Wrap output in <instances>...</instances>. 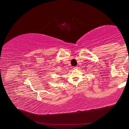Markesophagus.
Segmentation results:
<instances>
[{
  "mask_svg": "<svg viewBox=\"0 0 129 129\" xmlns=\"http://www.w3.org/2000/svg\"><path fill=\"white\" fill-rule=\"evenodd\" d=\"M77 68H78V67L77 66H76V67H73V69H77Z\"/></svg>",
  "mask_w": 129,
  "mask_h": 129,
  "instance_id": "obj_1",
  "label": "esophagus"
}]
</instances>
